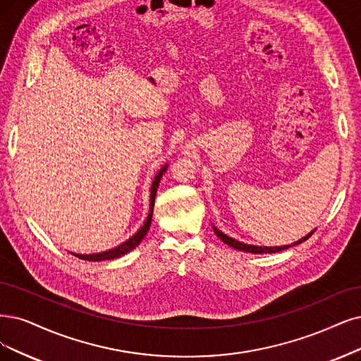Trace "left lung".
I'll return each mask as SVG.
<instances>
[{
    "label": "left lung",
    "mask_w": 361,
    "mask_h": 361,
    "mask_svg": "<svg viewBox=\"0 0 361 361\" xmlns=\"http://www.w3.org/2000/svg\"><path fill=\"white\" fill-rule=\"evenodd\" d=\"M212 231H214V233L221 239V241H223L224 244H228L229 247H232V248H235V250H239V251L252 252V255H263V252H278V251L287 250V248H290V247H295V245H298V244H302L303 241H306V239H308V238L314 233V231H312V232H310L306 236H303L302 239H299V241H296L295 244H290V245H281V247H259V245H250V244L239 243V241H236V239H233V238H231V236H228V235H224L223 232H220V231L216 228V226H212Z\"/></svg>",
    "instance_id": "left-lung-1"
}]
</instances>
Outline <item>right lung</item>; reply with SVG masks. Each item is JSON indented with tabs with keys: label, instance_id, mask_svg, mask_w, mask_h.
I'll return each mask as SVG.
<instances>
[{
	"label": "right lung",
	"instance_id": "right-lung-1",
	"mask_svg": "<svg viewBox=\"0 0 361 361\" xmlns=\"http://www.w3.org/2000/svg\"><path fill=\"white\" fill-rule=\"evenodd\" d=\"M168 165H165L162 169H160L157 172V176L154 177L153 180V184H152V192H150V211H149V217H147V220L144 221V224L140 228V231L130 236L128 241L122 243L120 245L111 248V250H106V251H102V252H93V255H75V252H73V255L78 259L82 260H87V262H102V260H111V259H117V257H122L125 255H128V252L130 250L135 248L137 245H140V243L142 241V238L147 235V232H149L150 229V224H152V217H153V207H154V197H156V192H157V188H159V183H160V178H162V176L165 173Z\"/></svg>",
	"mask_w": 361,
	"mask_h": 361
}]
</instances>
